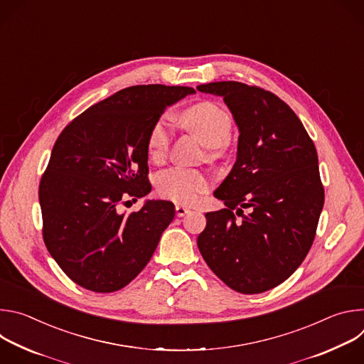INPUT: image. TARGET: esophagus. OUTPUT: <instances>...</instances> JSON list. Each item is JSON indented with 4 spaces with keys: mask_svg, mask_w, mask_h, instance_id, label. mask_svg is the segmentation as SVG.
Segmentation results:
<instances>
[{
    "mask_svg": "<svg viewBox=\"0 0 364 364\" xmlns=\"http://www.w3.org/2000/svg\"><path fill=\"white\" fill-rule=\"evenodd\" d=\"M187 213H190L188 207L181 205V204H177V205H176V215H177L178 218H183V216H186Z\"/></svg>",
    "mask_w": 364,
    "mask_h": 364,
    "instance_id": "1",
    "label": "esophagus"
}]
</instances>
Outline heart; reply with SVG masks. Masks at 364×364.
<instances>
[{"label": "heart", "mask_w": 364, "mask_h": 364, "mask_svg": "<svg viewBox=\"0 0 364 364\" xmlns=\"http://www.w3.org/2000/svg\"><path fill=\"white\" fill-rule=\"evenodd\" d=\"M180 122L186 129L196 134L201 142L212 148L213 157H219L226 148L233 128L232 117L226 109L210 100L196 103L180 115ZM171 142V131L166 118L154 122L146 138V149L152 161H161ZM212 181L205 173L193 168L174 167L161 173L157 187L161 196L181 204H193L210 188Z\"/></svg>", "instance_id": "1"}]
</instances>
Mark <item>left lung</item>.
I'll return each mask as SVG.
<instances>
[{"instance_id":"8db88e82","label":"left lung","mask_w":364,"mask_h":364,"mask_svg":"<svg viewBox=\"0 0 364 364\" xmlns=\"http://www.w3.org/2000/svg\"><path fill=\"white\" fill-rule=\"evenodd\" d=\"M222 96L239 128L236 163L215 191L197 237L209 268L232 289L261 294L288 279L314 242L324 205L317 149L277 95L240 82L198 85Z\"/></svg>"}]
</instances>
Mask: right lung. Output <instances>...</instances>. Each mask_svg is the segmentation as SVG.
I'll use <instances>...</instances> for the list:
<instances>
[{
	"label": "right lung",
	"instance_id": "right-lung-1",
	"mask_svg": "<svg viewBox=\"0 0 364 364\" xmlns=\"http://www.w3.org/2000/svg\"><path fill=\"white\" fill-rule=\"evenodd\" d=\"M187 86L138 85L100 100L59 135L41 177L43 239L62 271L93 292L128 285L149 262L173 222L174 204L146 200L121 213L128 197L151 191L146 138Z\"/></svg>",
	"mask_w": 364,
	"mask_h": 364
}]
</instances>
